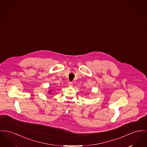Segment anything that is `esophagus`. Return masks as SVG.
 Segmentation results:
<instances>
[{
  "instance_id": "obj_1",
  "label": "esophagus",
  "mask_w": 147,
  "mask_h": 147,
  "mask_svg": "<svg viewBox=\"0 0 147 147\" xmlns=\"http://www.w3.org/2000/svg\"><path fill=\"white\" fill-rule=\"evenodd\" d=\"M68 84L69 86H72V82H69L68 83Z\"/></svg>"
}]
</instances>
